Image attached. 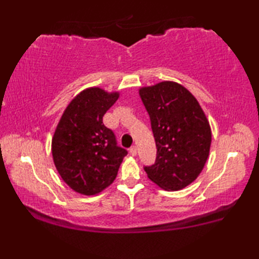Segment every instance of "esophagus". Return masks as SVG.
<instances>
[{"label":"esophagus","instance_id":"34e87169","mask_svg":"<svg viewBox=\"0 0 259 259\" xmlns=\"http://www.w3.org/2000/svg\"><path fill=\"white\" fill-rule=\"evenodd\" d=\"M129 151H130V155L131 156H136L137 155V147L136 146H133L129 149Z\"/></svg>","mask_w":259,"mask_h":259}]
</instances>
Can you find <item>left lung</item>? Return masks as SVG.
I'll return each instance as SVG.
<instances>
[{"label": "left lung", "instance_id": "obj_1", "mask_svg": "<svg viewBox=\"0 0 259 259\" xmlns=\"http://www.w3.org/2000/svg\"><path fill=\"white\" fill-rule=\"evenodd\" d=\"M139 95L157 146L156 161L145 171L163 189H183L199 176L209 156L211 130L206 115L196 98L176 82L142 88Z\"/></svg>", "mask_w": 259, "mask_h": 259}]
</instances>
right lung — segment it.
Masks as SVG:
<instances>
[{
	"label": "right lung",
	"mask_w": 259,
	"mask_h": 259,
	"mask_svg": "<svg viewBox=\"0 0 259 259\" xmlns=\"http://www.w3.org/2000/svg\"><path fill=\"white\" fill-rule=\"evenodd\" d=\"M118 92L90 88L65 109L52 139V156L64 183L83 195H96L112 184L126 151L103 124Z\"/></svg>",
	"instance_id": "add662e5"
}]
</instances>
